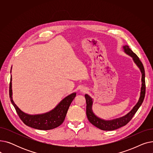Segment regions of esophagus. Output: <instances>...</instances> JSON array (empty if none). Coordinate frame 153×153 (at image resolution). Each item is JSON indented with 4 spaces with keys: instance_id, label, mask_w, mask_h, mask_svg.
<instances>
[{
    "instance_id": "1",
    "label": "esophagus",
    "mask_w": 153,
    "mask_h": 153,
    "mask_svg": "<svg viewBox=\"0 0 153 153\" xmlns=\"http://www.w3.org/2000/svg\"><path fill=\"white\" fill-rule=\"evenodd\" d=\"M86 91H87L86 89H82V91H82V92H86Z\"/></svg>"
}]
</instances>
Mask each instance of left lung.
Wrapping results in <instances>:
<instances>
[{
	"label": "left lung",
	"mask_w": 153,
	"mask_h": 153,
	"mask_svg": "<svg viewBox=\"0 0 153 153\" xmlns=\"http://www.w3.org/2000/svg\"><path fill=\"white\" fill-rule=\"evenodd\" d=\"M123 49L125 52L128 54V55L131 56L133 58L134 62L137 64V66L140 68L141 74H142V86L141 89V95L139 99L138 102L136 103V105L133 107L132 110L128 113L126 115L120 118L117 119H115L113 120H102L97 117H96L92 110V99L91 97H89L87 94L85 95V98L86 100V115L89 121L95 126L99 128V129L105 130V131H111L114 130L118 128L122 127L126 125L130 120L132 119L136 112L137 111L140 107L142 104L144 97H145V93H146V84H145V72H144V68L143 66V64L140 61L138 56L136 55L129 48V46L125 45L123 46Z\"/></svg>",
	"instance_id": "left-lung-1"
}]
</instances>
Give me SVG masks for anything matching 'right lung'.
<instances>
[{
	"label": "right lung",
	"mask_w": 153,
	"mask_h": 153,
	"mask_svg": "<svg viewBox=\"0 0 153 153\" xmlns=\"http://www.w3.org/2000/svg\"><path fill=\"white\" fill-rule=\"evenodd\" d=\"M12 76L9 85V96L12 105L22 121L26 125L37 130H48L60 126L65 119L67 111L71 102L76 97V93H73L64 98L54 110L42 115H30L23 112L14 103L12 100Z\"/></svg>",
	"instance_id": "obj_1"
}]
</instances>
